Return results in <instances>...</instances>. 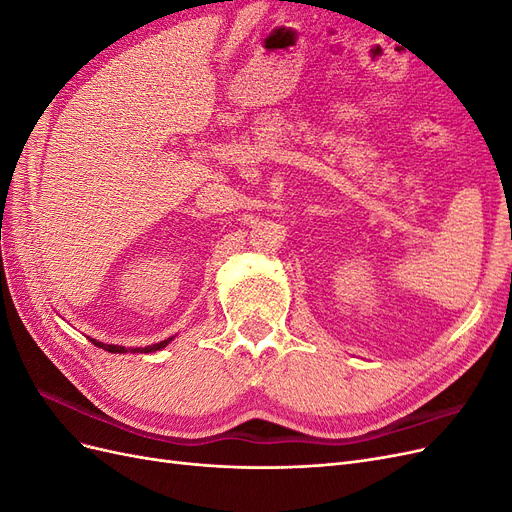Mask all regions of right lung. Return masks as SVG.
I'll use <instances>...</instances> for the list:
<instances>
[{
  "mask_svg": "<svg viewBox=\"0 0 512 512\" xmlns=\"http://www.w3.org/2000/svg\"><path fill=\"white\" fill-rule=\"evenodd\" d=\"M173 337H168V339H164V342H160V344H153V346H145V348H126V346H113V344H102V342H96V339H91V342H94V346H98V348H104V350H108V352H117V354H123V352H156V350H160V348H164V346H168V342Z\"/></svg>",
  "mask_w": 512,
  "mask_h": 512,
  "instance_id": "add662e5",
  "label": "right lung"
}]
</instances>
